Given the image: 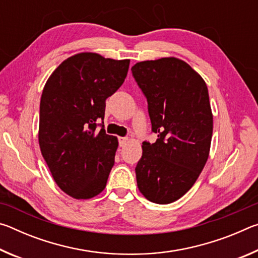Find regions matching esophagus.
<instances>
[{
  "mask_svg": "<svg viewBox=\"0 0 258 258\" xmlns=\"http://www.w3.org/2000/svg\"><path fill=\"white\" fill-rule=\"evenodd\" d=\"M127 142H128L127 138H119V146L120 147H125L126 145H127Z\"/></svg>",
  "mask_w": 258,
  "mask_h": 258,
  "instance_id": "1",
  "label": "esophagus"
}]
</instances>
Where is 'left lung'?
I'll return each instance as SVG.
<instances>
[{
  "instance_id": "1",
  "label": "left lung",
  "mask_w": 258,
  "mask_h": 258,
  "mask_svg": "<svg viewBox=\"0 0 258 258\" xmlns=\"http://www.w3.org/2000/svg\"><path fill=\"white\" fill-rule=\"evenodd\" d=\"M132 73L148 100L155 143H142L135 168L139 191L166 205L183 197L206 165L213 113L204 78L175 56L135 63Z\"/></svg>"
}]
</instances>
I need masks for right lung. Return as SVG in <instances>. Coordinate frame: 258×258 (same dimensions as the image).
<instances>
[{"instance_id": "1", "label": "right lung", "mask_w": 258, "mask_h": 258, "mask_svg": "<svg viewBox=\"0 0 258 258\" xmlns=\"http://www.w3.org/2000/svg\"><path fill=\"white\" fill-rule=\"evenodd\" d=\"M128 67L130 59L81 52L63 60L45 83L38 143L56 185L72 198L91 199L106 187L118 139L95 127Z\"/></svg>"}]
</instances>
